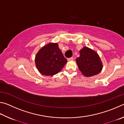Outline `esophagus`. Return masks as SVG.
<instances>
[{
  "mask_svg": "<svg viewBox=\"0 0 124 124\" xmlns=\"http://www.w3.org/2000/svg\"><path fill=\"white\" fill-rule=\"evenodd\" d=\"M73 59V57H71V58H68V61L72 60Z\"/></svg>",
  "mask_w": 124,
  "mask_h": 124,
  "instance_id": "1",
  "label": "esophagus"
}]
</instances>
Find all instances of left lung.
Returning <instances> with one entry per match:
<instances>
[{
  "label": "left lung",
  "mask_w": 124,
  "mask_h": 124,
  "mask_svg": "<svg viewBox=\"0 0 124 124\" xmlns=\"http://www.w3.org/2000/svg\"><path fill=\"white\" fill-rule=\"evenodd\" d=\"M78 68L86 77L97 75L101 72L102 65L97 53L84 47L80 51V56L76 59Z\"/></svg>",
  "instance_id": "8db88e82"
}]
</instances>
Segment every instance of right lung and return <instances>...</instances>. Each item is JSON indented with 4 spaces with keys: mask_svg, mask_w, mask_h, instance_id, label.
I'll return each mask as SVG.
<instances>
[{
    "mask_svg": "<svg viewBox=\"0 0 124 124\" xmlns=\"http://www.w3.org/2000/svg\"><path fill=\"white\" fill-rule=\"evenodd\" d=\"M67 62L58 43H49L42 47L35 57V64L43 75L53 76L62 70Z\"/></svg>",
    "mask_w": 124,
    "mask_h": 124,
    "instance_id": "right-lung-1",
    "label": "right lung"
}]
</instances>
